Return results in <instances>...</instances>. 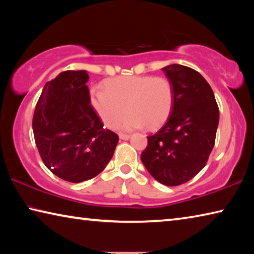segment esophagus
<instances>
[{
    "label": "esophagus",
    "instance_id": "1",
    "mask_svg": "<svg viewBox=\"0 0 254 254\" xmlns=\"http://www.w3.org/2000/svg\"><path fill=\"white\" fill-rule=\"evenodd\" d=\"M119 136H120V139H121V140H128V139H130V135L123 134V133H120Z\"/></svg>",
    "mask_w": 254,
    "mask_h": 254
}]
</instances>
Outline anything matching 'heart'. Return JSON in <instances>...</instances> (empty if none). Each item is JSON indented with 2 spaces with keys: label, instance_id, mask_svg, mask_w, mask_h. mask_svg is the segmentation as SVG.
Returning a JSON list of instances; mask_svg holds the SVG:
<instances>
[{
  "label": "heart",
  "instance_id": "heart-1",
  "mask_svg": "<svg viewBox=\"0 0 254 254\" xmlns=\"http://www.w3.org/2000/svg\"><path fill=\"white\" fill-rule=\"evenodd\" d=\"M91 104L109 128L124 120L123 130L161 127L174 107V86L166 77L122 76L104 81V89L94 87Z\"/></svg>",
  "mask_w": 254,
  "mask_h": 254
}]
</instances>
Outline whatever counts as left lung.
Segmentation results:
<instances>
[{
  "mask_svg": "<svg viewBox=\"0 0 254 254\" xmlns=\"http://www.w3.org/2000/svg\"><path fill=\"white\" fill-rule=\"evenodd\" d=\"M162 70L174 86V107L160 130L148 136L141 160L159 183L178 186L194 178L207 162L220 111L213 89L198 71L178 64Z\"/></svg>",
  "mask_w": 254,
  "mask_h": 254,
  "instance_id": "obj_1",
  "label": "left lung"
}]
</instances>
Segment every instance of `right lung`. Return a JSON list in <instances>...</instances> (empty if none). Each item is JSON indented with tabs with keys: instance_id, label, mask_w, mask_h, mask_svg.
I'll return each instance as SVG.
<instances>
[{
	"instance_id": "1",
	"label": "right lung",
	"mask_w": 254,
	"mask_h": 254,
	"mask_svg": "<svg viewBox=\"0 0 254 254\" xmlns=\"http://www.w3.org/2000/svg\"><path fill=\"white\" fill-rule=\"evenodd\" d=\"M86 70H66L46 83L34 110L32 128L42 161L66 182L101 174L113 157L117 133L103 127L91 105Z\"/></svg>"
}]
</instances>
